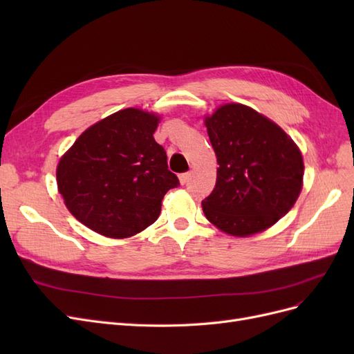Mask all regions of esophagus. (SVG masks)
<instances>
[{"label": "esophagus", "instance_id": "34e87169", "mask_svg": "<svg viewBox=\"0 0 354 354\" xmlns=\"http://www.w3.org/2000/svg\"><path fill=\"white\" fill-rule=\"evenodd\" d=\"M178 178H180V183H181V185H186L187 181H189V178H190V173H183V174H180V176H178Z\"/></svg>", "mask_w": 354, "mask_h": 354}]
</instances>
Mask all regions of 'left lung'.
Masks as SVG:
<instances>
[{
  "mask_svg": "<svg viewBox=\"0 0 354 354\" xmlns=\"http://www.w3.org/2000/svg\"><path fill=\"white\" fill-rule=\"evenodd\" d=\"M205 125L218 164L216 187L202 201L205 217L234 236L270 227L301 192V152L281 127L243 104L221 106Z\"/></svg>",
  "mask_w": 354,
  "mask_h": 354,
  "instance_id": "left-lung-1",
  "label": "left lung"
}]
</instances>
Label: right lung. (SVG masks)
<instances>
[{"instance_id":"obj_1","label":"right lung","mask_w":354,"mask_h":354,"mask_svg":"<svg viewBox=\"0 0 354 354\" xmlns=\"http://www.w3.org/2000/svg\"><path fill=\"white\" fill-rule=\"evenodd\" d=\"M158 116L128 108L85 130L57 167V186L72 216L108 238H128L159 217L180 181L153 133Z\"/></svg>"}]
</instances>
